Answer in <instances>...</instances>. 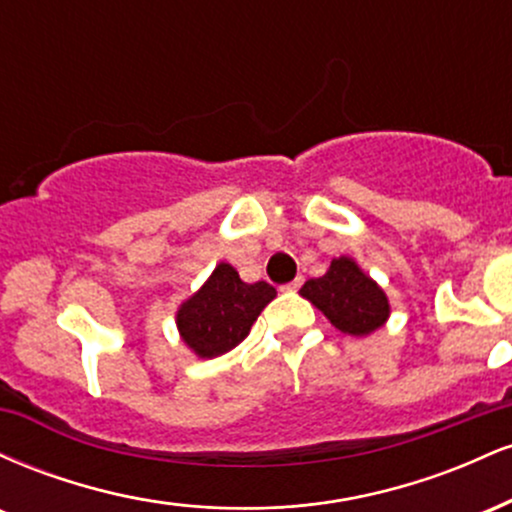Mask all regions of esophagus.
I'll use <instances>...</instances> for the list:
<instances>
[{
	"label": "esophagus",
	"instance_id": "obj_1",
	"mask_svg": "<svg viewBox=\"0 0 512 512\" xmlns=\"http://www.w3.org/2000/svg\"><path fill=\"white\" fill-rule=\"evenodd\" d=\"M301 284H303V276H296V279H293L291 284L284 286V291H298V289H301Z\"/></svg>",
	"mask_w": 512,
	"mask_h": 512
}]
</instances>
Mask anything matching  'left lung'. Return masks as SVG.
<instances>
[{
  "instance_id": "1",
  "label": "left lung",
  "mask_w": 512,
  "mask_h": 512,
  "mask_svg": "<svg viewBox=\"0 0 512 512\" xmlns=\"http://www.w3.org/2000/svg\"><path fill=\"white\" fill-rule=\"evenodd\" d=\"M301 296L351 337L380 330L392 313L387 293L349 255L334 257L325 274L305 281Z\"/></svg>"
}]
</instances>
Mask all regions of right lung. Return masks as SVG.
<instances>
[{
  "label": "right lung",
  "instance_id": "add662e5",
  "mask_svg": "<svg viewBox=\"0 0 512 512\" xmlns=\"http://www.w3.org/2000/svg\"><path fill=\"white\" fill-rule=\"evenodd\" d=\"M274 298L276 289L267 281L245 284L236 267L219 262L175 313L182 344L197 358L228 354L248 337L252 322Z\"/></svg>",
  "mask_w": 512,
  "mask_h": 512
}]
</instances>
